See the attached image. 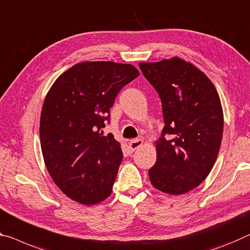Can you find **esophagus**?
Wrapping results in <instances>:
<instances>
[{
  "instance_id": "esophagus-1",
  "label": "esophagus",
  "mask_w": 250,
  "mask_h": 250,
  "mask_svg": "<svg viewBox=\"0 0 250 250\" xmlns=\"http://www.w3.org/2000/svg\"><path fill=\"white\" fill-rule=\"evenodd\" d=\"M142 144H144V141H142L141 139H136V140H131L129 142V146L132 151H134V150H136L137 148H139Z\"/></svg>"
}]
</instances>
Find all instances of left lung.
Listing matches in <instances>:
<instances>
[{"mask_svg":"<svg viewBox=\"0 0 250 250\" xmlns=\"http://www.w3.org/2000/svg\"><path fill=\"white\" fill-rule=\"evenodd\" d=\"M139 68L159 94L165 121L150 181L162 192L182 195L198 187L216 162L224 130L219 96L206 74L182 59Z\"/></svg>","mask_w":250,"mask_h":250,"instance_id":"left-lung-1","label":"left lung"}]
</instances>
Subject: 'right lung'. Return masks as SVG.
Wrapping results in <instances>:
<instances>
[{
    "instance_id": "add662e5",
    "label": "right lung",
    "mask_w": 250,
    "mask_h": 250,
    "mask_svg": "<svg viewBox=\"0 0 250 250\" xmlns=\"http://www.w3.org/2000/svg\"><path fill=\"white\" fill-rule=\"evenodd\" d=\"M139 75L131 64L82 62L59 77L47 92L40 141L50 176L66 196L90 206L112 191L122 150L102 129L125 85Z\"/></svg>"
}]
</instances>
